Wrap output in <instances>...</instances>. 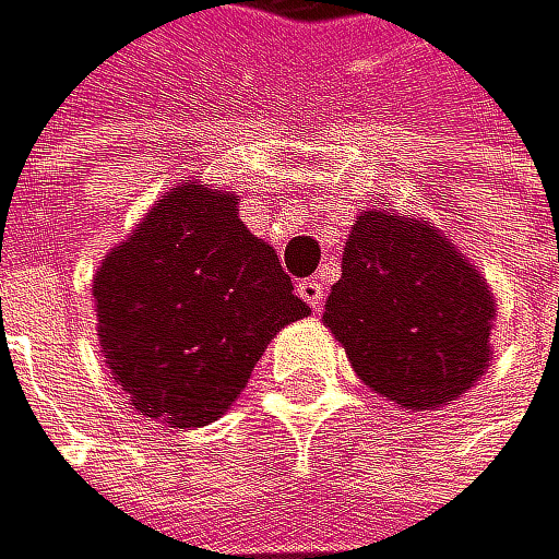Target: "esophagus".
<instances>
[{"label":"esophagus","mask_w":559,"mask_h":559,"mask_svg":"<svg viewBox=\"0 0 559 559\" xmlns=\"http://www.w3.org/2000/svg\"><path fill=\"white\" fill-rule=\"evenodd\" d=\"M295 288H298V295H302V302H306L312 312H319L322 302H326V288H322V285L316 282V277H306V282H298Z\"/></svg>","instance_id":"34e87169"}]
</instances>
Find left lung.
<instances>
[{
    "mask_svg": "<svg viewBox=\"0 0 559 559\" xmlns=\"http://www.w3.org/2000/svg\"><path fill=\"white\" fill-rule=\"evenodd\" d=\"M322 322L364 384L423 412L456 402L485 374L495 295L437 226L367 209L350 226Z\"/></svg>",
    "mask_w": 559,
    "mask_h": 559,
    "instance_id": "1",
    "label": "left lung"
}]
</instances>
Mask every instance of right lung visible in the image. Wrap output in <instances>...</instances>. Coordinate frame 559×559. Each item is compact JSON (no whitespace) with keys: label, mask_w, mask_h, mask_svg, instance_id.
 <instances>
[{"label":"right lung","mask_w":559,"mask_h":559,"mask_svg":"<svg viewBox=\"0 0 559 559\" xmlns=\"http://www.w3.org/2000/svg\"><path fill=\"white\" fill-rule=\"evenodd\" d=\"M106 367L154 423L219 419L277 330L309 316L237 195L185 181L164 192L95 274Z\"/></svg>","instance_id":"add662e5"}]
</instances>
